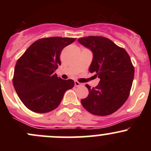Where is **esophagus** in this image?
Here are the masks:
<instances>
[{
    "label": "esophagus",
    "instance_id": "esophagus-1",
    "mask_svg": "<svg viewBox=\"0 0 151 151\" xmlns=\"http://www.w3.org/2000/svg\"><path fill=\"white\" fill-rule=\"evenodd\" d=\"M74 85H75V86L78 87V86H80V85H81V83H79V82H77V81H75L74 82Z\"/></svg>",
    "mask_w": 151,
    "mask_h": 151
}]
</instances>
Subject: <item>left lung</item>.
I'll return each mask as SVG.
<instances>
[{
    "label": "left lung",
    "mask_w": 151,
    "mask_h": 151,
    "mask_svg": "<svg viewBox=\"0 0 151 151\" xmlns=\"http://www.w3.org/2000/svg\"><path fill=\"white\" fill-rule=\"evenodd\" d=\"M78 42L92 51L89 71L96 72L100 79L95 88L85 85L89 94L81 104L93 115H111L126 102L130 93L134 76L130 57L124 49L103 36H87Z\"/></svg>",
    "instance_id": "left-lung-1"
}]
</instances>
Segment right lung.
I'll use <instances>...</instances> for the list:
<instances>
[{
	"label": "right lung",
	"instance_id": "obj_1",
	"mask_svg": "<svg viewBox=\"0 0 151 151\" xmlns=\"http://www.w3.org/2000/svg\"><path fill=\"white\" fill-rule=\"evenodd\" d=\"M75 38H43L33 42L18 59L14 68L13 85L22 102L30 110L46 113L60 104L72 80H62L54 74L61 64L60 55Z\"/></svg>",
	"mask_w": 151,
	"mask_h": 151
}]
</instances>
